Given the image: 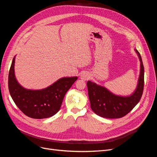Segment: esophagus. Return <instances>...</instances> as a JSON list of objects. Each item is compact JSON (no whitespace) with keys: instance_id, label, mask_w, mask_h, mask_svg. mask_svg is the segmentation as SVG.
<instances>
[{"instance_id":"esophagus-1","label":"esophagus","mask_w":157,"mask_h":157,"mask_svg":"<svg viewBox=\"0 0 157 157\" xmlns=\"http://www.w3.org/2000/svg\"><path fill=\"white\" fill-rule=\"evenodd\" d=\"M90 78V75L88 73H84L80 76V78L83 80H87Z\"/></svg>"}]
</instances>
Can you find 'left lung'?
<instances>
[{
	"instance_id": "obj_1",
	"label": "left lung",
	"mask_w": 157,
	"mask_h": 157,
	"mask_svg": "<svg viewBox=\"0 0 157 157\" xmlns=\"http://www.w3.org/2000/svg\"><path fill=\"white\" fill-rule=\"evenodd\" d=\"M140 61V72L137 87L130 96H122L92 81L87 82L88 97L92 110L101 117L118 118L130 112L142 96L144 86V67L139 52L135 49Z\"/></svg>"
}]
</instances>
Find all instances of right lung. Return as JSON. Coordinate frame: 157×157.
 <instances>
[{"instance_id": "right-lung-1", "label": "right lung", "mask_w": 157, "mask_h": 157, "mask_svg": "<svg viewBox=\"0 0 157 157\" xmlns=\"http://www.w3.org/2000/svg\"><path fill=\"white\" fill-rule=\"evenodd\" d=\"M16 56L12 60L8 75V88L17 107L27 117L41 119L54 116L59 111L65 94L77 77H63L50 86L41 90L23 88L17 82L14 73Z\"/></svg>"}]
</instances>
